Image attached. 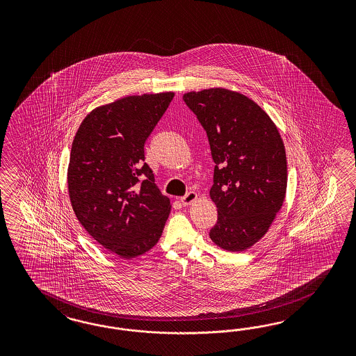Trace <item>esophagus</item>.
<instances>
[{"mask_svg":"<svg viewBox=\"0 0 356 356\" xmlns=\"http://www.w3.org/2000/svg\"><path fill=\"white\" fill-rule=\"evenodd\" d=\"M197 198H198L197 193H194V192H189V193L185 194L184 197H181V198H180V201H181V204H183L184 206H189L192 205Z\"/></svg>","mask_w":356,"mask_h":356,"instance_id":"obj_1","label":"esophagus"}]
</instances>
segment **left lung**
Returning a JSON list of instances; mask_svg holds the SVG:
<instances>
[{"mask_svg":"<svg viewBox=\"0 0 356 356\" xmlns=\"http://www.w3.org/2000/svg\"><path fill=\"white\" fill-rule=\"evenodd\" d=\"M207 133L216 163L210 198L218 222L210 238L243 252L269 231L287 189V158L280 130L248 97L214 87L184 94Z\"/></svg>","mask_w":356,"mask_h":356,"instance_id":"obj_1","label":"left lung"}]
</instances>
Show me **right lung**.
<instances>
[{"label": "right lung", "instance_id": "add662e5", "mask_svg": "<svg viewBox=\"0 0 356 356\" xmlns=\"http://www.w3.org/2000/svg\"><path fill=\"white\" fill-rule=\"evenodd\" d=\"M175 92L122 97L92 109L72 143L67 189L76 219L121 259L150 250L171 213L145 163V142Z\"/></svg>", "mask_w": 356, "mask_h": 356}]
</instances>
